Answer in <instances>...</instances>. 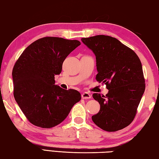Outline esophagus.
<instances>
[{
    "mask_svg": "<svg viewBox=\"0 0 159 159\" xmlns=\"http://www.w3.org/2000/svg\"><path fill=\"white\" fill-rule=\"evenodd\" d=\"M81 97L83 99H90L91 98V95L88 93H83L81 94Z\"/></svg>",
    "mask_w": 159,
    "mask_h": 159,
    "instance_id": "1",
    "label": "esophagus"
}]
</instances>
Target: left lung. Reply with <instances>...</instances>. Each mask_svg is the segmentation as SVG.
I'll list each match as a JSON object with an SVG mask.
<instances>
[{
  "label": "left lung",
  "instance_id": "obj_1",
  "mask_svg": "<svg viewBox=\"0 0 159 159\" xmlns=\"http://www.w3.org/2000/svg\"><path fill=\"white\" fill-rule=\"evenodd\" d=\"M81 41L95 55L96 80L105 83L109 90L106 96L93 95L100 104L93 121L104 130H121L133 120L144 93L141 61L133 50L115 38L98 35Z\"/></svg>",
  "mask_w": 159,
  "mask_h": 159
}]
</instances>
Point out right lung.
Segmentation results:
<instances>
[{
  "instance_id": "right-lung-1",
  "label": "right lung",
  "mask_w": 159,
  "mask_h": 159,
  "mask_svg": "<svg viewBox=\"0 0 159 159\" xmlns=\"http://www.w3.org/2000/svg\"><path fill=\"white\" fill-rule=\"evenodd\" d=\"M77 40L45 37L29 45L12 69L14 97L29 122L43 128L60 124L81 99L76 90L55 85L63 61L79 46Z\"/></svg>"
}]
</instances>
